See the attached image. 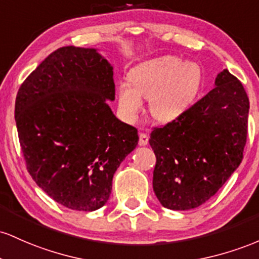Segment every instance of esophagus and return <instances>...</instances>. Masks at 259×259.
Masks as SVG:
<instances>
[{"instance_id": "obj_1", "label": "esophagus", "mask_w": 259, "mask_h": 259, "mask_svg": "<svg viewBox=\"0 0 259 259\" xmlns=\"http://www.w3.org/2000/svg\"><path fill=\"white\" fill-rule=\"evenodd\" d=\"M149 142V136L147 133H139V145H147Z\"/></svg>"}]
</instances>
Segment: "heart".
I'll return each instance as SVG.
<instances>
[{
	"label": "heart",
	"instance_id": "b5f03b06",
	"mask_svg": "<svg viewBox=\"0 0 259 259\" xmlns=\"http://www.w3.org/2000/svg\"><path fill=\"white\" fill-rule=\"evenodd\" d=\"M130 82L117 87L118 109L124 118L135 121L149 99L150 114L170 122L181 117L193 105L203 83V71L193 61L161 56L144 61L131 69Z\"/></svg>",
	"mask_w": 259,
	"mask_h": 259
}]
</instances>
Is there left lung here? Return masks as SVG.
<instances>
[{
  "label": "left lung",
  "mask_w": 259,
  "mask_h": 259,
  "mask_svg": "<svg viewBox=\"0 0 259 259\" xmlns=\"http://www.w3.org/2000/svg\"><path fill=\"white\" fill-rule=\"evenodd\" d=\"M248 109L242 83L224 69L181 117L152 131L153 190L162 207L197 208L223 187L242 161Z\"/></svg>",
  "instance_id": "1"
}]
</instances>
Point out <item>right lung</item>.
<instances>
[{
    "label": "right lung",
    "mask_w": 259,
    "mask_h": 259,
    "mask_svg": "<svg viewBox=\"0 0 259 259\" xmlns=\"http://www.w3.org/2000/svg\"><path fill=\"white\" fill-rule=\"evenodd\" d=\"M112 66L95 49L65 46L28 75L16 98L17 130L28 172L63 207L101 208L112 177L137 147V128L118 120Z\"/></svg>",
    "instance_id": "right-lung-1"
}]
</instances>
